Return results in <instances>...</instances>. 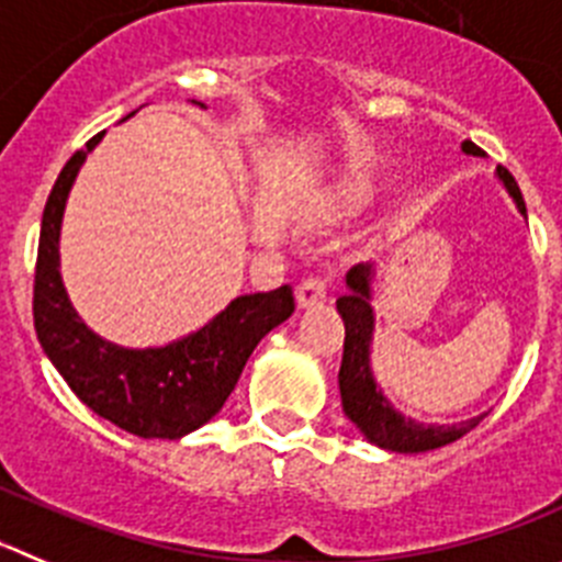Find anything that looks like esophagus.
Segmentation results:
<instances>
[{"mask_svg": "<svg viewBox=\"0 0 562 562\" xmlns=\"http://www.w3.org/2000/svg\"><path fill=\"white\" fill-rule=\"evenodd\" d=\"M324 299H327V280H324V277H307V280L296 288L299 307L322 305Z\"/></svg>", "mask_w": 562, "mask_h": 562, "instance_id": "esophagus-1", "label": "esophagus"}]
</instances>
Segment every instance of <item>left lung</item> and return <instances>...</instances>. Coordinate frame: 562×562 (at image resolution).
<instances>
[{"label":"left lung","instance_id":"obj_1","mask_svg":"<svg viewBox=\"0 0 562 562\" xmlns=\"http://www.w3.org/2000/svg\"><path fill=\"white\" fill-rule=\"evenodd\" d=\"M460 149L465 155H482L480 146L463 140ZM496 177L505 186L516 202L518 213L527 218V204H524L521 191L505 166H496ZM371 280H374V266L358 263L346 274V288L349 291L335 302L340 318H344L346 338H344V360H340L338 385L344 413L349 422L366 435L369 443L400 454H418L429 449H440L463 438L465 432L476 427L485 416L469 418L460 424H422L416 418H407L387 402L382 387L376 385L374 371H371V338H374V307H371Z\"/></svg>","mask_w":562,"mask_h":562}]
</instances>
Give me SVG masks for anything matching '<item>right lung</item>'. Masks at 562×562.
<instances>
[{"mask_svg":"<svg viewBox=\"0 0 562 562\" xmlns=\"http://www.w3.org/2000/svg\"><path fill=\"white\" fill-rule=\"evenodd\" d=\"M102 135L71 155L46 199L33 288L35 333L52 366L97 416L138 438L175 440L222 411L260 338L296 307L293 291L282 285L233 299L202 329L166 346L127 349L93 333L63 288L60 224L77 171Z\"/></svg>","mask_w":562,"mask_h":562,"instance_id":"add662e5","label":"right lung"}]
</instances>
